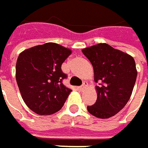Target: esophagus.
I'll use <instances>...</instances> for the list:
<instances>
[{"mask_svg": "<svg viewBox=\"0 0 148 148\" xmlns=\"http://www.w3.org/2000/svg\"><path fill=\"white\" fill-rule=\"evenodd\" d=\"M86 87H87V82H83V83H82V85L80 87V89L81 90H84L86 88Z\"/></svg>", "mask_w": 148, "mask_h": 148, "instance_id": "1", "label": "esophagus"}]
</instances>
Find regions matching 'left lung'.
<instances>
[{
    "instance_id": "left-lung-1",
    "label": "left lung",
    "mask_w": 148,
    "mask_h": 148,
    "mask_svg": "<svg viewBox=\"0 0 148 148\" xmlns=\"http://www.w3.org/2000/svg\"><path fill=\"white\" fill-rule=\"evenodd\" d=\"M92 65L97 100L88 106L91 114L100 119L114 116L129 101L136 80L137 71L132 56L103 43L82 50Z\"/></svg>"
}]
</instances>
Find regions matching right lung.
<instances>
[{"instance_id": "add662e5", "label": "right lung", "mask_w": 148, "mask_h": 148, "mask_svg": "<svg viewBox=\"0 0 148 148\" xmlns=\"http://www.w3.org/2000/svg\"><path fill=\"white\" fill-rule=\"evenodd\" d=\"M70 49L46 43L23 50L16 64V80L26 105L40 115L52 114L64 105L71 90L63 83L61 65Z\"/></svg>"}]
</instances>
